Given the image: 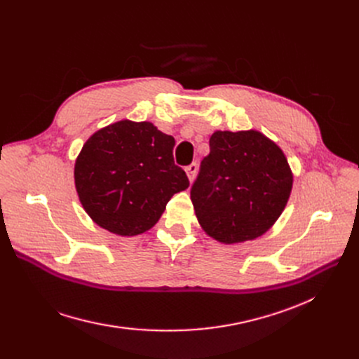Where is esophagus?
I'll return each mask as SVG.
<instances>
[{"instance_id":"34e87169","label":"esophagus","mask_w":359,"mask_h":359,"mask_svg":"<svg viewBox=\"0 0 359 359\" xmlns=\"http://www.w3.org/2000/svg\"><path fill=\"white\" fill-rule=\"evenodd\" d=\"M184 170H186V175H187V177H189V180L194 182V179L196 176V172H198V164L192 163V164L187 165Z\"/></svg>"}]
</instances>
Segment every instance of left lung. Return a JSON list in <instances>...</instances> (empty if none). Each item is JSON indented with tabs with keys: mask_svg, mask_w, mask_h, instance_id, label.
<instances>
[{
	"mask_svg": "<svg viewBox=\"0 0 359 359\" xmlns=\"http://www.w3.org/2000/svg\"><path fill=\"white\" fill-rule=\"evenodd\" d=\"M292 173L280 148L257 130H217L191 199L202 229L222 243L253 240L284 211Z\"/></svg>",
	"mask_w": 359,
	"mask_h": 359,
	"instance_id": "8db88e82",
	"label": "left lung"
}]
</instances>
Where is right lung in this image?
<instances>
[{
    "label": "right lung",
    "instance_id": "obj_1",
    "mask_svg": "<svg viewBox=\"0 0 359 359\" xmlns=\"http://www.w3.org/2000/svg\"><path fill=\"white\" fill-rule=\"evenodd\" d=\"M175 138L149 122L121 121L91 135L75 161V187L100 227L137 236L160 219L189 179L175 164Z\"/></svg>",
    "mask_w": 359,
    "mask_h": 359
}]
</instances>
